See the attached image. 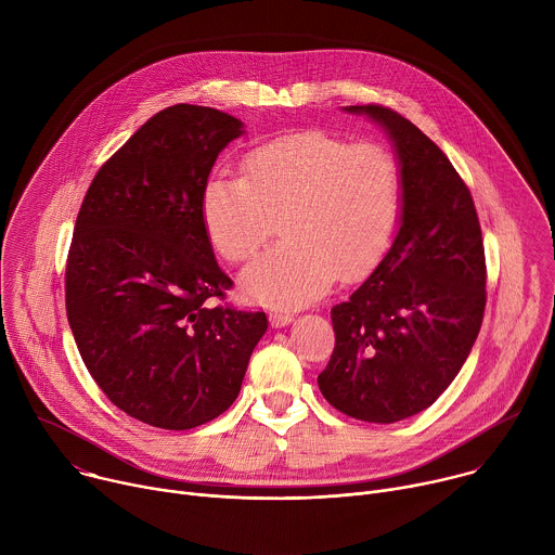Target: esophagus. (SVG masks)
<instances>
[{
	"instance_id": "1",
	"label": "esophagus",
	"mask_w": 555,
	"mask_h": 555,
	"mask_svg": "<svg viewBox=\"0 0 555 555\" xmlns=\"http://www.w3.org/2000/svg\"><path fill=\"white\" fill-rule=\"evenodd\" d=\"M270 321H272L274 327H285V325H289L294 321V313L287 311V309H274L270 313Z\"/></svg>"
}]
</instances>
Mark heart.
Masks as SVG:
<instances>
[{"label":"heart","mask_w":555,"mask_h":555,"mask_svg":"<svg viewBox=\"0 0 555 555\" xmlns=\"http://www.w3.org/2000/svg\"><path fill=\"white\" fill-rule=\"evenodd\" d=\"M400 212V169L379 144L309 129L255 146L244 176L215 171L202 189V221L230 263L248 261L281 219L283 244L244 276L261 300L300 305L336 276L356 281L390 244Z\"/></svg>","instance_id":"heart-1"}]
</instances>
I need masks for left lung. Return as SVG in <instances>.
I'll return each mask as SVG.
<instances>
[{"mask_svg": "<svg viewBox=\"0 0 555 555\" xmlns=\"http://www.w3.org/2000/svg\"><path fill=\"white\" fill-rule=\"evenodd\" d=\"M390 138L402 215L390 250L332 309L336 347L319 375L340 413L392 424L428 409L461 371L486 311V250L469 189L446 153L382 105H351Z\"/></svg>", "mask_w": 555, "mask_h": 555, "instance_id": "1", "label": "left lung"}]
</instances>
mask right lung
<instances>
[{
	"mask_svg": "<svg viewBox=\"0 0 555 555\" xmlns=\"http://www.w3.org/2000/svg\"><path fill=\"white\" fill-rule=\"evenodd\" d=\"M244 122L199 105L149 118L92 180L65 266V309L90 375L129 417L189 430L236 400L268 330L263 311L212 305L202 189Z\"/></svg>",
	"mask_w": 555,
	"mask_h": 555,
	"instance_id": "obj_1",
	"label": "right lung"
}]
</instances>
